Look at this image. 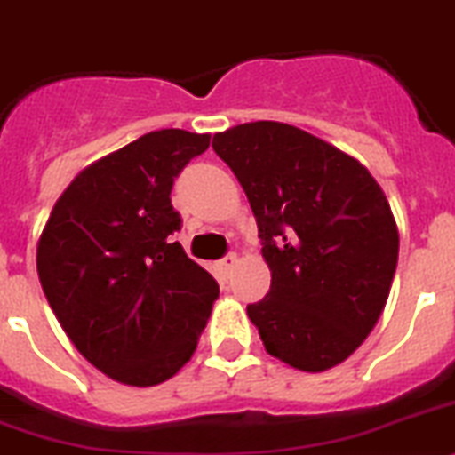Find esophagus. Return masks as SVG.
<instances>
[{"mask_svg":"<svg viewBox=\"0 0 455 455\" xmlns=\"http://www.w3.org/2000/svg\"><path fill=\"white\" fill-rule=\"evenodd\" d=\"M235 263H238V257H235V254H228V257H224L220 263H217V270H220L224 277H228L231 270L235 268Z\"/></svg>","mask_w":455,"mask_h":455,"instance_id":"34e87169","label":"esophagus"}]
</instances>
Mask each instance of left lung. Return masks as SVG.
Listing matches in <instances>:
<instances>
[{"mask_svg":"<svg viewBox=\"0 0 455 455\" xmlns=\"http://www.w3.org/2000/svg\"><path fill=\"white\" fill-rule=\"evenodd\" d=\"M212 150L247 194L270 291L247 305L270 356L323 372L377 326L398 266V224L356 156L284 122L215 133Z\"/></svg>","mask_w":455,"mask_h":455,"instance_id":"8db88e82","label":"left lung"}]
</instances>
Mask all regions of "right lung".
I'll return each mask as SVG.
<instances>
[{
    "mask_svg": "<svg viewBox=\"0 0 455 455\" xmlns=\"http://www.w3.org/2000/svg\"><path fill=\"white\" fill-rule=\"evenodd\" d=\"M210 133L162 129L80 171L36 243V270L57 322L106 377L156 387L194 356L220 296L212 275L171 234L175 175Z\"/></svg>",
    "mask_w": 455,
    "mask_h": 455,
    "instance_id": "1",
    "label": "right lung"
}]
</instances>
